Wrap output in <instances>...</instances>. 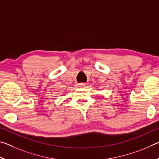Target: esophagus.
I'll list each match as a JSON object with an SVG mask.
<instances>
[{
  "label": "esophagus",
  "mask_w": 159,
  "mask_h": 159,
  "mask_svg": "<svg viewBox=\"0 0 159 159\" xmlns=\"http://www.w3.org/2000/svg\"><path fill=\"white\" fill-rule=\"evenodd\" d=\"M79 85H81V86H83V85H84V83H80V84H79Z\"/></svg>",
  "instance_id": "esophagus-1"
}]
</instances>
